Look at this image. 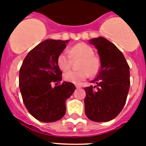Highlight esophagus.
<instances>
[{"mask_svg":"<svg viewBox=\"0 0 146 146\" xmlns=\"http://www.w3.org/2000/svg\"><path fill=\"white\" fill-rule=\"evenodd\" d=\"M75 86L76 89H79V88H81V85H79V84H76Z\"/></svg>","mask_w":146,"mask_h":146,"instance_id":"esophagus-1","label":"esophagus"}]
</instances>
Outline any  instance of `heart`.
<instances>
[{"mask_svg":"<svg viewBox=\"0 0 146 146\" xmlns=\"http://www.w3.org/2000/svg\"><path fill=\"white\" fill-rule=\"evenodd\" d=\"M69 54L72 58L80 57L81 60L79 64L80 70H70L64 74L65 81L75 84H79L91 76L96 75L100 69V61L98 57L94 56V50L91 47L85 43H79L69 50ZM57 66L62 71L68 70L70 67V58L67 54L60 53L57 59Z\"/></svg>","mask_w":146,"mask_h":146,"instance_id":"heart-1","label":"heart"}]
</instances>
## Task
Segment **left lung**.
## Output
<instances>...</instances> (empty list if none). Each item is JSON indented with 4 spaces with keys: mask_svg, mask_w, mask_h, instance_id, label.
Here are the masks:
<instances>
[{
    "mask_svg": "<svg viewBox=\"0 0 146 146\" xmlns=\"http://www.w3.org/2000/svg\"><path fill=\"white\" fill-rule=\"evenodd\" d=\"M98 50L101 68L91 81L96 86L86 87L85 113L95 122H108L122 111L129 92V66L117 47L103 37L89 40Z\"/></svg>",
    "mask_w": 146,
    "mask_h": 146,
    "instance_id": "1",
    "label": "left lung"
}]
</instances>
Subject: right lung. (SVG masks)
<instances>
[{
	"label": "right lung",
	"instance_id": "1",
	"mask_svg": "<svg viewBox=\"0 0 146 146\" xmlns=\"http://www.w3.org/2000/svg\"><path fill=\"white\" fill-rule=\"evenodd\" d=\"M68 40L47 39L29 52L19 70V86L26 109L35 119L44 123L60 120L66 113L65 102L76 87L68 82L57 84L62 72L57 59ZM54 82L56 86L52 87Z\"/></svg>",
	"mask_w": 146,
	"mask_h": 146
}]
</instances>
